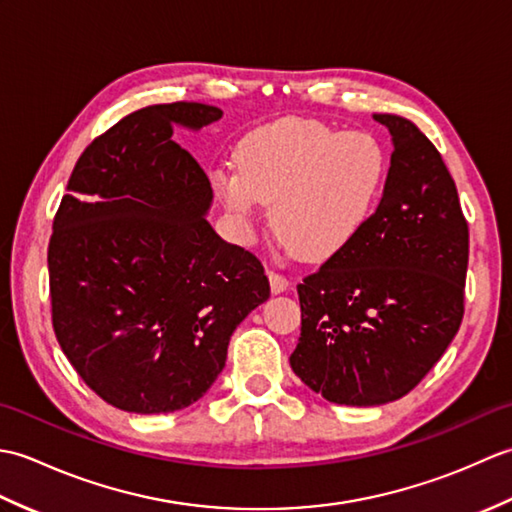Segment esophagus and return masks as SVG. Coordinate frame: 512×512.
Returning a JSON list of instances; mask_svg holds the SVG:
<instances>
[{"label": "esophagus", "instance_id": "obj_1", "mask_svg": "<svg viewBox=\"0 0 512 512\" xmlns=\"http://www.w3.org/2000/svg\"><path fill=\"white\" fill-rule=\"evenodd\" d=\"M268 281H270V290H273V295H281V292H286L290 288V281L275 273V270H268Z\"/></svg>", "mask_w": 512, "mask_h": 512}]
</instances>
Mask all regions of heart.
<instances>
[{
    "instance_id": "heart-1",
    "label": "heart",
    "mask_w": 512,
    "mask_h": 512,
    "mask_svg": "<svg viewBox=\"0 0 512 512\" xmlns=\"http://www.w3.org/2000/svg\"><path fill=\"white\" fill-rule=\"evenodd\" d=\"M237 171L217 169L215 191L248 222L270 204L281 244L310 262L350 246L372 217L387 176L383 145L367 132H339L314 118H284L248 134Z\"/></svg>"
}]
</instances>
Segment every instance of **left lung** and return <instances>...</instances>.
<instances>
[{
  "instance_id": "left-lung-1",
  "label": "left lung",
  "mask_w": 512,
  "mask_h": 512,
  "mask_svg": "<svg viewBox=\"0 0 512 512\" xmlns=\"http://www.w3.org/2000/svg\"><path fill=\"white\" fill-rule=\"evenodd\" d=\"M391 134L383 198L350 246L297 286L301 336L290 367L336 405L398 400L440 361L464 314L469 224L440 151L411 121Z\"/></svg>"
}]
</instances>
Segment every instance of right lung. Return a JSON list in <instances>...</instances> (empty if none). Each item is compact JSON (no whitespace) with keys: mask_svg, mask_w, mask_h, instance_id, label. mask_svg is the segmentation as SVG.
Returning <instances> with one entry per match:
<instances>
[{"mask_svg":"<svg viewBox=\"0 0 512 512\" xmlns=\"http://www.w3.org/2000/svg\"><path fill=\"white\" fill-rule=\"evenodd\" d=\"M222 110L149 105L92 140L74 165L48 246L52 325L85 385L129 413L193 405L228 341L270 297L259 259L206 222L211 182L173 136Z\"/></svg>","mask_w":512,"mask_h":512,"instance_id":"obj_1","label":"right lung"}]
</instances>
